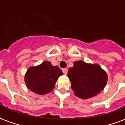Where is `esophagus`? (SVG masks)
<instances>
[{
  "label": "esophagus",
  "instance_id": "1",
  "mask_svg": "<svg viewBox=\"0 0 125 125\" xmlns=\"http://www.w3.org/2000/svg\"><path fill=\"white\" fill-rule=\"evenodd\" d=\"M62 71H63V74H67V72H68V69H66V68L63 69Z\"/></svg>",
  "mask_w": 125,
  "mask_h": 125
}]
</instances>
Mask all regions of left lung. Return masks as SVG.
<instances>
[{
  "label": "left lung",
  "instance_id": "obj_1",
  "mask_svg": "<svg viewBox=\"0 0 125 125\" xmlns=\"http://www.w3.org/2000/svg\"><path fill=\"white\" fill-rule=\"evenodd\" d=\"M68 77L74 94L81 99L91 98L99 93L106 84V73L99 65L76 61L69 68Z\"/></svg>",
  "mask_w": 125,
  "mask_h": 125
}]
</instances>
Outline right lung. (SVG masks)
I'll list each match as a JSON object with an SVG mask.
<instances>
[{"instance_id":"obj_1","label":"right lung","mask_w":125,"mask_h":125,"mask_svg":"<svg viewBox=\"0 0 125 125\" xmlns=\"http://www.w3.org/2000/svg\"><path fill=\"white\" fill-rule=\"evenodd\" d=\"M62 74L58 67L52 66L51 62L46 61L40 65L28 69L24 80L30 91L44 95L52 91L56 80Z\"/></svg>"}]
</instances>
